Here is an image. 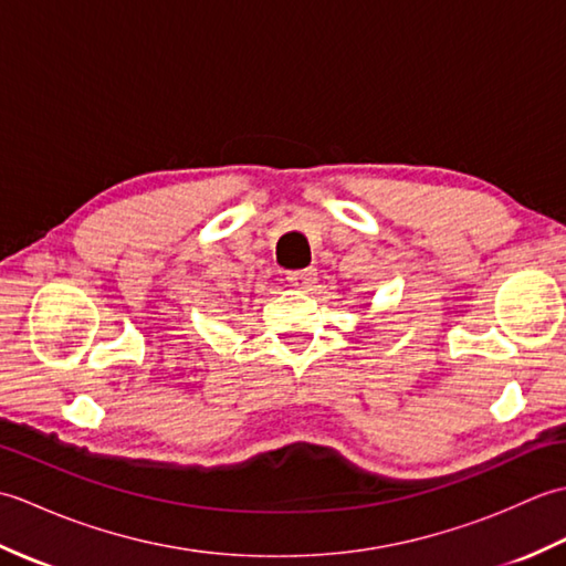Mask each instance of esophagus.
Segmentation results:
<instances>
[{"instance_id": "1", "label": "esophagus", "mask_w": 566, "mask_h": 566, "mask_svg": "<svg viewBox=\"0 0 566 566\" xmlns=\"http://www.w3.org/2000/svg\"><path fill=\"white\" fill-rule=\"evenodd\" d=\"M286 280H290V284L296 286V290H311V286H314L316 280H318V272L314 268L296 270V272L286 274Z\"/></svg>"}]
</instances>
